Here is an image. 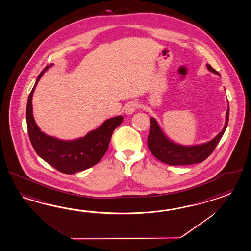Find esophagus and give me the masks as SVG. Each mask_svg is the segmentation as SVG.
I'll use <instances>...</instances> for the list:
<instances>
[{
	"instance_id": "obj_1",
	"label": "esophagus",
	"mask_w": 251,
	"mask_h": 251,
	"mask_svg": "<svg viewBox=\"0 0 251 251\" xmlns=\"http://www.w3.org/2000/svg\"><path fill=\"white\" fill-rule=\"evenodd\" d=\"M137 108H138V103L135 101H130L125 108V113L127 115H131V114H133Z\"/></svg>"
}]
</instances>
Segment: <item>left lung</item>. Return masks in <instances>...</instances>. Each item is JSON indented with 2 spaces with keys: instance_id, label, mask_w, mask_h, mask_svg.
<instances>
[{
  "instance_id": "obj_1",
  "label": "left lung",
  "mask_w": 251,
  "mask_h": 251,
  "mask_svg": "<svg viewBox=\"0 0 251 251\" xmlns=\"http://www.w3.org/2000/svg\"><path fill=\"white\" fill-rule=\"evenodd\" d=\"M206 66L210 72L221 76L220 74L209 64ZM228 114L229 106L228 102L226 120L223 130L207 142L191 146L181 145L169 139L162 130L156 119L151 117V129L148 137V147L153 156L158 160L170 166H184L201 163L212 154V151H214L218 143L220 142L228 126Z\"/></svg>"
}]
</instances>
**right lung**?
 <instances>
[{
    "label": "right lung",
    "mask_w": 251,
    "mask_h": 251,
    "mask_svg": "<svg viewBox=\"0 0 251 251\" xmlns=\"http://www.w3.org/2000/svg\"><path fill=\"white\" fill-rule=\"evenodd\" d=\"M52 66L53 64L46 67L39 74L28 95L26 111L28 137L36 153L44 161L62 173L73 175L84 171L100 161L108 150L113 130L121 125L123 117L110 118L84 137L72 140L57 139L41 131L34 120L32 96L39 79Z\"/></svg>",
    "instance_id": "obj_1"
}]
</instances>
